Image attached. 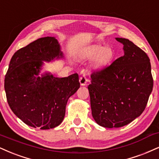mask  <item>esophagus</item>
<instances>
[{
	"instance_id": "esophagus-1",
	"label": "esophagus",
	"mask_w": 159,
	"mask_h": 159,
	"mask_svg": "<svg viewBox=\"0 0 159 159\" xmlns=\"http://www.w3.org/2000/svg\"><path fill=\"white\" fill-rule=\"evenodd\" d=\"M79 81H80V84H81V85H82V86H85L86 84H87V83L88 81L87 75L84 74L83 75H81L79 78Z\"/></svg>"
}]
</instances>
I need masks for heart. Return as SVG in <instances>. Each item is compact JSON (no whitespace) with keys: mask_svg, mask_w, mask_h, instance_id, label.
<instances>
[{"mask_svg":"<svg viewBox=\"0 0 159 159\" xmlns=\"http://www.w3.org/2000/svg\"><path fill=\"white\" fill-rule=\"evenodd\" d=\"M93 53L95 55H100V63L105 64L108 63L112 58V52L110 49L105 48L104 47L97 46L93 49Z\"/></svg>","mask_w":159,"mask_h":159,"instance_id":"obj_1","label":"heart"}]
</instances>
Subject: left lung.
Returning <instances> with one entry per match:
<instances>
[{
    "mask_svg": "<svg viewBox=\"0 0 159 159\" xmlns=\"http://www.w3.org/2000/svg\"><path fill=\"white\" fill-rule=\"evenodd\" d=\"M116 39L123 43L124 55L93 72L88 86L93 117L107 128L121 127L139 117L153 87L150 58L145 52L129 40Z\"/></svg>",
    "mask_w": 159,
    "mask_h": 159,
    "instance_id": "1",
    "label": "left lung"
}]
</instances>
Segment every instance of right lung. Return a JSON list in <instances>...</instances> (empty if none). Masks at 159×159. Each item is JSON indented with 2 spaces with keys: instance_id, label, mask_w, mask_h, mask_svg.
Segmentation results:
<instances>
[{
  "instance_id": "right-lung-1",
  "label": "right lung",
  "mask_w": 159,
  "mask_h": 159,
  "mask_svg": "<svg viewBox=\"0 0 159 159\" xmlns=\"http://www.w3.org/2000/svg\"><path fill=\"white\" fill-rule=\"evenodd\" d=\"M63 57L54 37L41 38L13 55L5 75L7 102L15 116L32 127L48 129L58 126L69 98L80 87L78 75L56 78L38 76L43 61Z\"/></svg>"
}]
</instances>
